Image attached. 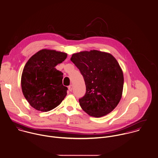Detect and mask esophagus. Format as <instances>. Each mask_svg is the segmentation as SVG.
I'll list each match as a JSON object with an SVG mask.
<instances>
[{
  "instance_id": "1",
  "label": "esophagus",
  "mask_w": 158,
  "mask_h": 158,
  "mask_svg": "<svg viewBox=\"0 0 158 158\" xmlns=\"http://www.w3.org/2000/svg\"><path fill=\"white\" fill-rule=\"evenodd\" d=\"M73 89V87H72V85H70L69 87H68V89L69 91H72Z\"/></svg>"
}]
</instances>
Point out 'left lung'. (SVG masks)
Segmentation results:
<instances>
[{
  "label": "left lung",
  "instance_id": "left-lung-1",
  "mask_svg": "<svg viewBox=\"0 0 158 158\" xmlns=\"http://www.w3.org/2000/svg\"><path fill=\"white\" fill-rule=\"evenodd\" d=\"M72 62L83 76L86 92L79 99L85 112L94 117L111 113L118 104L123 88V74L109 53L92 50L73 53Z\"/></svg>",
  "mask_w": 158,
  "mask_h": 158
}]
</instances>
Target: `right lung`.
<instances>
[{
  "label": "right lung",
  "instance_id": "obj_1",
  "mask_svg": "<svg viewBox=\"0 0 158 158\" xmlns=\"http://www.w3.org/2000/svg\"><path fill=\"white\" fill-rule=\"evenodd\" d=\"M64 52L44 48L27 62L21 76L23 95L35 110L49 111L58 106L67 95L63 85V73L55 68L67 58Z\"/></svg>",
  "mask_w": 158,
  "mask_h": 158
}]
</instances>
